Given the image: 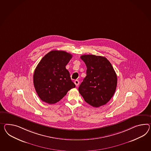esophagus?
I'll use <instances>...</instances> for the list:
<instances>
[{
  "label": "esophagus",
  "mask_w": 151,
  "mask_h": 151,
  "mask_svg": "<svg viewBox=\"0 0 151 151\" xmlns=\"http://www.w3.org/2000/svg\"><path fill=\"white\" fill-rule=\"evenodd\" d=\"M74 84H76V85L77 86H78V85H79V81H78V80H76V81H74Z\"/></svg>",
  "instance_id": "obj_1"
}]
</instances>
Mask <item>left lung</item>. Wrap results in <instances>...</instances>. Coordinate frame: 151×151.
<instances>
[{
  "instance_id": "1",
  "label": "left lung",
  "mask_w": 151,
  "mask_h": 151,
  "mask_svg": "<svg viewBox=\"0 0 151 151\" xmlns=\"http://www.w3.org/2000/svg\"><path fill=\"white\" fill-rule=\"evenodd\" d=\"M81 58L87 70L79 92L93 107L106 104L113 96L117 85L116 73L111 63L106 58L94 55H84Z\"/></svg>"
}]
</instances>
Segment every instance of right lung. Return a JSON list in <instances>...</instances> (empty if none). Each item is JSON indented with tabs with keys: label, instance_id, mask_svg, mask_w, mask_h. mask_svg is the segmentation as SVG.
Here are the masks:
<instances>
[{
	"label": "right lung",
	"instance_id": "1",
	"mask_svg": "<svg viewBox=\"0 0 151 151\" xmlns=\"http://www.w3.org/2000/svg\"><path fill=\"white\" fill-rule=\"evenodd\" d=\"M72 58V55L65 51H51L38 64L33 84L38 96L44 102L54 104L76 87L66 68Z\"/></svg>",
	"mask_w": 151,
	"mask_h": 151
}]
</instances>
